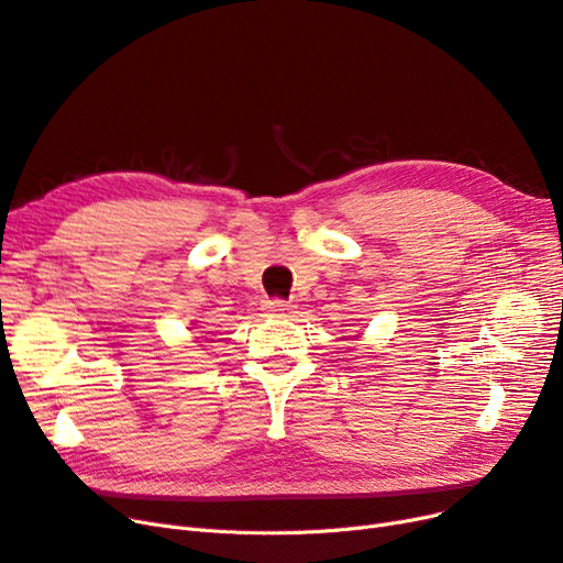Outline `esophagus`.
<instances>
[{"mask_svg": "<svg viewBox=\"0 0 563 563\" xmlns=\"http://www.w3.org/2000/svg\"><path fill=\"white\" fill-rule=\"evenodd\" d=\"M263 307H265V312H269V314H275V317H284L286 312H290V305L288 300H284V298H267L265 302H263Z\"/></svg>", "mask_w": 563, "mask_h": 563, "instance_id": "1", "label": "esophagus"}]
</instances>
